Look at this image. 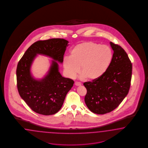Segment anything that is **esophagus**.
Listing matches in <instances>:
<instances>
[{"mask_svg": "<svg viewBox=\"0 0 148 148\" xmlns=\"http://www.w3.org/2000/svg\"><path fill=\"white\" fill-rule=\"evenodd\" d=\"M75 85L76 86H80L81 85V83L76 81V82H75Z\"/></svg>", "mask_w": 148, "mask_h": 148, "instance_id": "obj_1", "label": "esophagus"}]
</instances>
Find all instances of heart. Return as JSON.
I'll use <instances>...</instances> for the list:
<instances>
[{"label": "heart", "mask_w": 148, "mask_h": 148, "mask_svg": "<svg viewBox=\"0 0 148 148\" xmlns=\"http://www.w3.org/2000/svg\"><path fill=\"white\" fill-rule=\"evenodd\" d=\"M113 58L112 50L108 46L92 41L75 45L71 51V56L63 60V67L70 77L80 71L81 77L93 80L103 76L108 71Z\"/></svg>", "instance_id": "b5f03b06"}]
</instances>
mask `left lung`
Segmentation results:
<instances>
[{"label":"left lung","instance_id":"1","mask_svg":"<svg viewBox=\"0 0 148 148\" xmlns=\"http://www.w3.org/2000/svg\"><path fill=\"white\" fill-rule=\"evenodd\" d=\"M114 51L112 62L103 75L84 83L85 101L90 111L98 114L111 112L121 103L130 90L132 66L120 45L110 42Z\"/></svg>","mask_w":148,"mask_h":148}]
</instances>
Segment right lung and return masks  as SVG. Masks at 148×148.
Instances as JSON below:
<instances>
[{"instance_id":"obj_1","label":"right lung","mask_w":148,"mask_h":148,"mask_svg":"<svg viewBox=\"0 0 148 148\" xmlns=\"http://www.w3.org/2000/svg\"><path fill=\"white\" fill-rule=\"evenodd\" d=\"M68 41L63 38L38 40L27 50L17 64V86L19 94L32 111L38 114H54L62 108L74 81L62 77L58 62L62 63ZM37 54L48 56L52 61L48 75L40 81L34 79L30 67Z\"/></svg>"}]
</instances>
